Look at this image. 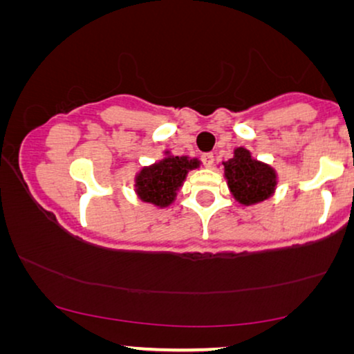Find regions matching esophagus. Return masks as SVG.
Here are the masks:
<instances>
[{
    "label": "esophagus",
    "mask_w": 354,
    "mask_h": 354,
    "mask_svg": "<svg viewBox=\"0 0 354 354\" xmlns=\"http://www.w3.org/2000/svg\"><path fill=\"white\" fill-rule=\"evenodd\" d=\"M201 160L203 162V165L205 167H212L213 165V160H215V157H213L212 152H205L201 156Z\"/></svg>",
    "instance_id": "obj_1"
}]
</instances>
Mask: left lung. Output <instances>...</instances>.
<instances>
[{"label":"left lung","instance_id":"obj_1","mask_svg":"<svg viewBox=\"0 0 354 354\" xmlns=\"http://www.w3.org/2000/svg\"><path fill=\"white\" fill-rule=\"evenodd\" d=\"M225 165V176L227 186L231 189L234 198L242 205H253V203L266 201L274 192L277 176L266 163L252 158V153L243 147L234 151V157Z\"/></svg>","mask_w":354,"mask_h":354}]
</instances>
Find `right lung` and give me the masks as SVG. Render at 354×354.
Returning a JSON list of instances; mask_svg holds the SVG:
<instances>
[{"label": "right lung", "mask_w": 354, "mask_h": 354, "mask_svg": "<svg viewBox=\"0 0 354 354\" xmlns=\"http://www.w3.org/2000/svg\"><path fill=\"white\" fill-rule=\"evenodd\" d=\"M198 167L197 158L178 157L167 153L165 158L142 168L136 176V192L141 201L157 207H168L175 201L189 170Z\"/></svg>", "instance_id": "1"}]
</instances>
